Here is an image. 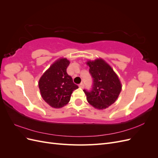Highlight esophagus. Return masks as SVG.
Here are the masks:
<instances>
[{"mask_svg": "<svg viewBox=\"0 0 158 158\" xmlns=\"http://www.w3.org/2000/svg\"><path fill=\"white\" fill-rule=\"evenodd\" d=\"M79 88H84V84H83V83L80 84H79Z\"/></svg>", "mask_w": 158, "mask_h": 158, "instance_id": "obj_1", "label": "esophagus"}]
</instances>
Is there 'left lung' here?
<instances>
[{
	"instance_id": "obj_1",
	"label": "left lung",
	"mask_w": 158,
	"mask_h": 158,
	"mask_svg": "<svg viewBox=\"0 0 158 158\" xmlns=\"http://www.w3.org/2000/svg\"><path fill=\"white\" fill-rule=\"evenodd\" d=\"M86 64L94 80L91 92L84 90L88 102L94 108L102 110L116 102L122 89L118 76L112 67L102 58L89 60Z\"/></svg>"
}]
</instances>
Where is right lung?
<instances>
[{
	"instance_id": "1",
	"label": "right lung",
	"mask_w": 158,
	"mask_h": 158,
	"mask_svg": "<svg viewBox=\"0 0 158 158\" xmlns=\"http://www.w3.org/2000/svg\"><path fill=\"white\" fill-rule=\"evenodd\" d=\"M70 61L64 57L55 60L44 73L38 85L42 98L52 108L65 106L70 99L72 93L78 86L66 73Z\"/></svg>"
}]
</instances>
